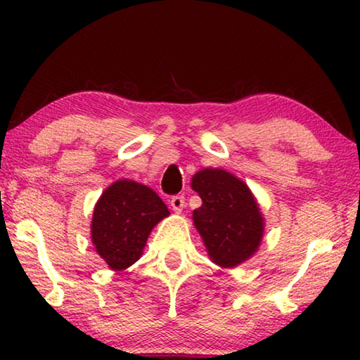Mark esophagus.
<instances>
[{"label": "esophagus", "instance_id": "obj_1", "mask_svg": "<svg viewBox=\"0 0 360 360\" xmlns=\"http://www.w3.org/2000/svg\"><path fill=\"white\" fill-rule=\"evenodd\" d=\"M170 206L175 213H181V210H184V206H185V196H181V195L174 196V198L170 200Z\"/></svg>", "mask_w": 360, "mask_h": 360}]
</instances>
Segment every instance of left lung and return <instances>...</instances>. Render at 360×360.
<instances>
[{"label":"left lung","mask_w":360,"mask_h":360,"mask_svg":"<svg viewBox=\"0 0 360 360\" xmlns=\"http://www.w3.org/2000/svg\"><path fill=\"white\" fill-rule=\"evenodd\" d=\"M191 188L203 203L193 211L210 259L223 269L238 267L257 252L265 219L248 184L223 169H201L191 176Z\"/></svg>","instance_id":"obj_1"}]
</instances>
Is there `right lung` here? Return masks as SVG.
I'll return each instance as SVG.
<instances>
[{"label":"right lung","mask_w":360,"mask_h":360,"mask_svg":"<svg viewBox=\"0 0 360 360\" xmlns=\"http://www.w3.org/2000/svg\"><path fill=\"white\" fill-rule=\"evenodd\" d=\"M170 214L150 186L121 179L98 198L91 218V243L108 267L121 272L141 259L150 231Z\"/></svg>","instance_id":"obj_1"}]
</instances>
